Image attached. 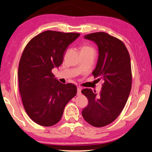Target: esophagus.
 Listing matches in <instances>:
<instances>
[{"mask_svg": "<svg viewBox=\"0 0 152 152\" xmlns=\"http://www.w3.org/2000/svg\"><path fill=\"white\" fill-rule=\"evenodd\" d=\"M81 94V88L80 87H78L77 88V95H80Z\"/></svg>", "mask_w": 152, "mask_h": 152, "instance_id": "1", "label": "esophagus"}]
</instances>
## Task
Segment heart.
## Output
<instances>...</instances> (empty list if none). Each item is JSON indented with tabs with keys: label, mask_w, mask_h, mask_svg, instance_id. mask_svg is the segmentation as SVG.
<instances>
[{
	"label": "heart",
	"mask_w": 152,
	"mask_h": 152,
	"mask_svg": "<svg viewBox=\"0 0 152 152\" xmlns=\"http://www.w3.org/2000/svg\"><path fill=\"white\" fill-rule=\"evenodd\" d=\"M83 49H89V48H88V47H85V48H84Z\"/></svg>",
	"instance_id": "1"
}]
</instances>
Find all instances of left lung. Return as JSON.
Wrapping results in <instances>:
<instances>
[{"label": "left lung", "instance_id": "8db88e82", "mask_svg": "<svg viewBox=\"0 0 152 152\" xmlns=\"http://www.w3.org/2000/svg\"><path fill=\"white\" fill-rule=\"evenodd\" d=\"M84 37L97 45L99 58L92 75L104 83L99 95L91 89L82 90L88 104L82 115L90 125L101 127L114 121L127 101L132 82L130 57L124 43L107 33H93Z\"/></svg>", "mask_w": 152, "mask_h": 152}]
</instances>
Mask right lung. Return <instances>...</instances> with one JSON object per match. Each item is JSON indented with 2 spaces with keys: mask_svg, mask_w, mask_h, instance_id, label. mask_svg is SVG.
<instances>
[{
  "mask_svg": "<svg viewBox=\"0 0 152 152\" xmlns=\"http://www.w3.org/2000/svg\"><path fill=\"white\" fill-rule=\"evenodd\" d=\"M80 36L76 33L45 31L27 43L18 69L19 92L25 110L33 121L44 127L58 123L76 86L64 84L51 72L58 68L67 48Z\"/></svg>",
  "mask_w": 152,
  "mask_h": 152,
  "instance_id": "add662e5",
  "label": "right lung"
}]
</instances>
